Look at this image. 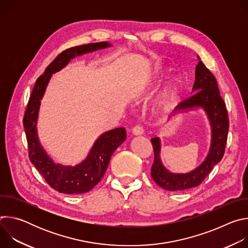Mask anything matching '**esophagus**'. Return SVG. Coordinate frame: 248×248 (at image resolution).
<instances>
[{
  "label": "esophagus",
  "mask_w": 248,
  "mask_h": 248,
  "mask_svg": "<svg viewBox=\"0 0 248 248\" xmlns=\"http://www.w3.org/2000/svg\"><path fill=\"white\" fill-rule=\"evenodd\" d=\"M143 128H142V126H140V125H136V126H134L133 128H132V134L133 135H136V136H138V135H142L143 134Z\"/></svg>",
  "instance_id": "esophagus-1"
}]
</instances>
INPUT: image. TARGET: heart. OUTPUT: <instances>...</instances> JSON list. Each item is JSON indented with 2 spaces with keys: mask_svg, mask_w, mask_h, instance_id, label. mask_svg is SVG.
Segmentation results:
<instances>
[{
  "mask_svg": "<svg viewBox=\"0 0 248 248\" xmlns=\"http://www.w3.org/2000/svg\"><path fill=\"white\" fill-rule=\"evenodd\" d=\"M161 78H162V75L160 73L156 74L154 78L150 80L148 84L150 85L156 84V82L161 80ZM180 85H181L180 80L175 78L170 79L164 85V87L158 94V97L155 102L154 114L156 116H166L173 110L179 100Z\"/></svg>",
  "mask_w": 248,
  "mask_h": 248,
  "instance_id": "b5f03b06",
  "label": "heart"
}]
</instances>
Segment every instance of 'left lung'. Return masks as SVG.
Returning <instances> with one entry per match:
<instances>
[{
	"label": "left lung",
	"instance_id": "8db88e82",
	"mask_svg": "<svg viewBox=\"0 0 248 248\" xmlns=\"http://www.w3.org/2000/svg\"><path fill=\"white\" fill-rule=\"evenodd\" d=\"M197 59L199 62L195 67V81L192 88L194 94L176 106L169 120L188 112L204 111L211 127L210 148L203 162L192 170L185 173L171 172L164 166L161 159L160 137L156 136L151 139L154 149L151 176L159 186L170 191L186 190L198 186L214 166L222 160L226 148L229 132L226 105L220 96L216 78L202 62L199 56Z\"/></svg>",
	"mask_w": 248,
	"mask_h": 248
}]
</instances>
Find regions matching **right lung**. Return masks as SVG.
I'll return each mask as SVG.
<instances>
[{"label": "right lung", "instance_id": "1", "mask_svg": "<svg viewBox=\"0 0 248 248\" xmlns=\"http://www.w3.org/2000/svg\"><path fill=\"white\" fill-rule=\"evenodd\" d=\"M109 42L90 43L69 48L61 53L35 82L23 118V126L29 149V159L55 190L65 194H81L91 190L103 178L111 156L126 138L124 127L102 133L91 147L87 157L76 166L55 163L42 146L38 136L37 122L41 100L53 74L62 69L70 60L97 50L112 47Z\"/></svg>", "mask_w": 248, "mask_h": 248}]
</instances>
